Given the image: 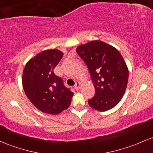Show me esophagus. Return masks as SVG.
<instances>
[{
	"instance_id": "esophagus-1",
	"label": "esophagus",
	"mask_w": 153,
	"mask_h": 153,
	"mask_svg": "<svg viewBox=\"0 0 153 153\" xmlns=\"http://www.w3.org/2000/svg\"><path fill=\"white\" fill-rule=\"evenodd\" d=\"M80 87V83L79 81H77L75 84V88L76 90H78Z\"/></svg>"
}]
</instances>
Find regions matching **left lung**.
Wrapping results in <instances>:
<instances>
[{
  "instance_id": "left-lung-1",
  "label": "left lung",
  "mask_w": 153,
  "mask_h": 153,
  "mask_svg": "<svg viewBox=\"0 0 153 153\" xmlns=\"http://www.w3.org/2000/svg\"><path fill=\"white\" fill-rule=\"evenodd\" d=\"M77 53L87 65L95 88L88 105L99 111H107L117 105L125 93L128 70L116 48L100 41L78 46Z\"/></svg>"
}]
</instances>
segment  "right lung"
I'll list each match as a JSON object with an SVG mask.
<instances>
[{
  "instance_id": "obj_1",
  "label": "right lung",
  "mask_w": 153,
  "mask_h": 153,
  "mask_svg": "<svg viewBox=\"0 0 153 153\" xmlns=\"http://www.w3.org/2000/svg\"><path fill=\"white\" fill-rule=\"evenodd\" d=\"M63 56L59 50H46L31 59L23 71V88L30 101L41 111L58 114L70 106L73 93L53 70Z\"/></svg>"
}]
</instances>
